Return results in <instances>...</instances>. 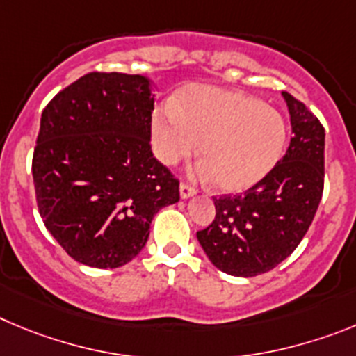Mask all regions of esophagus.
<instances>
[{
  "instance_id": "esophagus-1",
  "label": "esophagus",
  "mask_w": 356,
  "mask_h": 356,
  "mask_svg": "<svg viewBox=\"0 0 356 356\" xmlns=\"http://www.w3.org/2000/svg\"><path fill=\"white\" fill-rule=\"evenodd\" d=\"M195 193H197V191H195V188H191L190 184H186V182H181V186H179V195H181V198H191V197H195Z\"/></svg>"
}]
</instances>
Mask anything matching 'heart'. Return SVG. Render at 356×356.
I'll use <instances>...</instances> for the list:
<instances>
[{"mask_svg":"<svg viewBox=\"0 0 356 356\" xmlns=\"http://www.w3.org/2000/svg\"><path fill=\"white\" fill-rule=\"evenodd\" d=\"M172 110L152 117V145L159 161L174 166L197 152L202 177L222 193L254 188L280 161L286 120L259 99L216 86H188Z\"/></svg>","mask_w":356,"mask_h":356,"instance_id":"heart-1","label":"heart"}]
</instances>
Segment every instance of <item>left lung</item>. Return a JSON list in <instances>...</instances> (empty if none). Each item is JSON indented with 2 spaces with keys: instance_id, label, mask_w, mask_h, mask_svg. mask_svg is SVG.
<instances>
[{
  "instance_id": "8db88e82",
  "label": "left lung",
  "mask_w": 356,
  "mask_h": 356,
  "mask_svg": "<svg viewBox=\"0 0 356 356\" xmlns=\"http://www.w3.org/2000/svg\"><path fill=\"white\" fill-rule=\"evenodd\" d=\"M282 97L293 127L286 156L243 197L214 198L213 223L197 232L211 264L232 277H255L286 261L321 200L325 129L303 102L287 92Z\"/></svg>"
}]
</instances>
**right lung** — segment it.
Here are the masks:
<instances>
[{"label": "right lung", "mask_w": 356, "mask_h": 356, "mask_svg": "<svg viewBox=\"0 0 356 356\" xmlns=\"http://www.w3.org/2000/svg\"><path fill=\"white\" fill-rule=\"evenodd\" d=\"M152 83L90 72L63 88L40 117L33 182L44 225L92 268H120L145 246L179 181L150 150Z\"/></svg>", "instance_id": "add662e5"}]
</instances>
